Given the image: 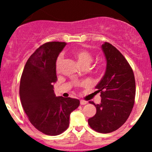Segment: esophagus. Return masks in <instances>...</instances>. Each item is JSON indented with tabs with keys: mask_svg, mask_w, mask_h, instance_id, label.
<instances>
[{
	"mask_svg": "<svg viewBox=\"0 0 152 152\" xmlns=\"http://www.w3.org/2000/svg\"><path fill=\"white\" fill-rule=\"evenodd\" d=\"M87 102L86 101H85V100H81L80 101V104H81V105H85V104H87Z\"/></svg>",
	"mask_w": 152,
	"mask_h": 152,
	"instance_id": "esophagus-1",
	"label": "esophagus"
}]
</instances>
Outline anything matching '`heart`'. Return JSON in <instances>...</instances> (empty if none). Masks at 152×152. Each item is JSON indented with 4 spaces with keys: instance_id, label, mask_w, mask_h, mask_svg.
<instances>
[{
    "instance_id": "b5f03b06",
    "label": "heart",
    "mask_w": 152,
    "mask_h": 152,
    "mask_svg": "<svg viewBox=\"0 0 152 152\" xmlns=\"http://www.w3.org/2000/svg\"><path fill=\"white\" fill-rule=\"evenodd\" d=\"M74 56L75 58L77 60V61L79 65L81 66V67L84 68L90 66V64H91L92 61H93V56L91 54L88 50H84V49H78L74 50ZM63 61H64V58L61 55H59L58 57H57L56 61V71L57 72H58L60 71L61 66ZM101 68V66H99V69Z\"/></svg>"
}]
</instances>
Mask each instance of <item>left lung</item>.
<instances>
[{
    "label": "left lung",
    "mask_w": 152,
    "mask_h": 152,
    "mask_svg": "<svg viewBox=\"0 0 152 152\" xmlns=\"http://www.w3.org/2000/svg\"><path fill=\"white\" fill-rule=\"evenodd\" d=\"M102 48L106 69L96 86L102 100L99 104L89 102L96 106V113L88 123L96 132L108 134L117 130L128 119L135 101L136 83L133 70L121 52L107 42Z\"/></svg>",
    "instance_id": "8db88e82"
}]
</instances>
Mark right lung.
<instances>
[{
    "label": "right lung",
    "instance_id": "obj_1",
    "mask_svg": "<svg viewBox=\"0 0 152 152\" xmlns=\"http://www.w3.org/2000/svg\"><path fill=\"white\" fill-rule=\"evenodd\" d=\"M65 42L43 44L29 57L20 81V99L28 118L36 129L49 136L59 135L69 126L71 113L80 104L78 99L56 96V61Z\"/></svg>",
    "mask_w": 152,
    "mask_h": 152
}]
</instances>
